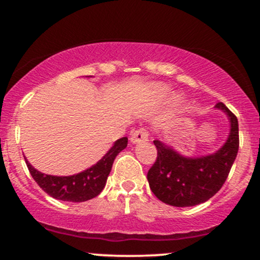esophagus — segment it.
Here are the masks:
<instances>
[{
    "instance_id": "34e87169",
    "label": "esophagus",
    "mask_w": 260,
    "mask_h": 260,
    "mask_svg": "<svg viewBox=\"0 0 260 260\" xmlns=\"http://www.w3.org/2000/svg\"><path fill=\"white\" fill-rule=\"evenodd\" d=\"M148 138H149V134L145 129H138L136 131L132 134V137H131V142L133 143V144H137V143H145L148 142Z\"/></svg>"
}]
</instances>
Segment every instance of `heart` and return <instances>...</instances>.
I'll return each mask as SVG.
<instances>
[{"instance_id":"b5f03b06","label":"heart","mask_w":260,"mask_h":260,"mask_svg":"<svg viewBox=\"0 0 260 260\" xmlns=\"http://www.w3.org/2000/svg\"><path fill=\"white\" fill-rule=\"evenodd\" d=\"M168 91H169V89L165 88V86H157V92L160 94V96H165V95L168 94ZM180 104H181L180 98H175V99H174L175 109H177V107L180 106Z\"/></svg>"}]
</instances>
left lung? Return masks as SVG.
<instances>
[{"label":"left lung","mask_w":260,"mask_h":260,"mask_svg":"<svg viewBox=\"0 0 260 260\" xmlns=\"http://www.w3.org/2000/svg\"><path fill=\"white\" fill-rule=\"evenodd\" d=\"M216 109L228 115L230 134L216 153L201 157H186L160 140H154L157 157L148 171L151 192L157 199L172 207H194L215 196L225 183L237 156V117L222 103Z\"/></svg>","instance_id":"left-lung-1"}]
</instances>
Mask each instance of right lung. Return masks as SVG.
<instances>
[{
    "label": "right lung",
    "instance_id": "add662e5",
    "mask_svg": "<svg viewBox=\"0 0 260 260\" xmlns=\"http://www.w3.org/2000/svg\"><path fill=\"white\" fill-rule=\"evenodd\" d=\"M128 144V138L116 140L113 147L104 155L103 159L85 171L72 176H51L38 171L25 159L29 172L43 190L52 198L63 202H86L99 196L106 184L115 157Z\"/></svg>",
    "mask_w": 260,
    "mask_h": 260
}]
</instances>
